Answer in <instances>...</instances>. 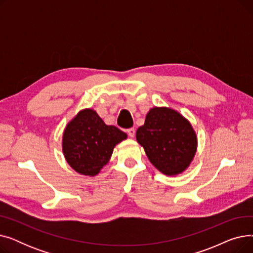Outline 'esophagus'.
Masks as SVG:
<instances>
[{
  "label": "esophagus",
  "instance_id": "esophagus-1",
  "mask_svg": "<svg viewBox=\"0 0 253 253\" xmlns=\"http://www.w3.org/2000/svg\"><path fill=\"white\" fill-rule=\"evenodd\" d=\"M127 133L130 137H133L135 135V129L134 128H129L127 129Z\"/></svg>",
  "mask_w": 253,
  "mask_h": 253
}]
</instances>
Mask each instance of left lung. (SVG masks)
Segmentation results:
<instances>
[{"label":"left lung","mask_w":253,"mask_h":253,"mask_svg":"<svg viewBox=\"0 0 253 253\" xmlns=\"http://www.w3.org/2000/svg\"><path fill=\"white\" fill-rule=\"evenodd\" d=\"M151 163L166 175L187 169L197 150V136L187 119L168 108H153L136 131Z\"/></svg>","instance_id":"8db88e82"}]
</instances>
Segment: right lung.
<instances>
[{"instance_id":"add662e5","label":"right lung","mask_w":253,"mask_h":253,"mask_svg":"<svg viewBox=\"0 0 253 253\" xmlns=\"http://www.w3.org/2000/svg\"><path fill=\"white\" fill-rule=\"evenodd\" d=\"M126 138L123 131L105 125L95 111L86 109L65 127L62 151L66 162L78 173L94 176L109 162L116 144Z\"/></svg>"}]
</instances>
